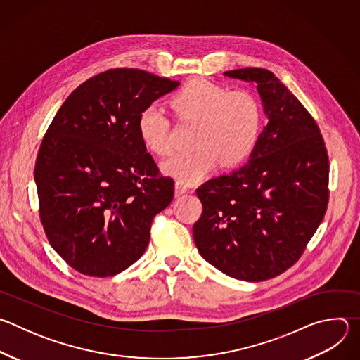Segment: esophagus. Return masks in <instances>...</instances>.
Masks as SVG:
<instances>
[{
    "label": "esophagus",
    "mask_w": 360,
    "mask_h": 360,
    "mask_svg": "<svg viewBox=\"0 0 360 360\" xmlns=\"http://www.w3.org/2000/svg\"><path fill=\"white\" fill-rule=\"evenodd\" d=\"M186 192H188V185L185 182L176 181L175 182V196H181V195H184Z\"/></svg>",
    "instance_id": "obj_1"
}]
</instances>
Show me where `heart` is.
I'll use <instances>...</instances> for the list:
<instances>
[{
    "label": "heart",
    "mask_w": 360,
    "mask_h": 360,
    "mask_svg": "<svg viewBox=\"0 0 360 360\" xmlns=\"http://www.w3.org/2000/svg\"><path fill=\"white\" fill-rule=\"evenodd\" d=\"M172 110L182 121L196 124L192 152L175 153L164 161V174L185 184H196L217 169L235 167L246 160L259 141L262 110L248 91H229L207 79H192L172 101ZM138 132L143 145L157 155L171 150L169 121L157 105L145 107L138 115Z\"/></svg>",
    "instance_id": "1"
}]
</instances>
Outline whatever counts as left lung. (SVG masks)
Returning a JSON list of instances; mask_svg holds the SVG:
<instances>
[{
    "mask_svg": "<svg viewBox=\"0 0 360 360\" xmlns=\"http://www.w3.org/2000/svg\"><path fill=\"white\" fill-rule=\"evenodd\" d=\"M225 77L256 84L268 124L245 167L196 189L202 215L193 240L225 275L261 282L289 269L321 225L329 200V160L319 127L264 68Z\"/></svg>",
    "mask_w": 360,
    "mask_h": 360,
    "instance_id": "obj_1",
    "label": "left lung"
}]
</instances>
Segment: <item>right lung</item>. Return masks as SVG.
Wrapping results in <instances>:
<instances>
[{"label":"right lung","instance_id":"1","mask_svg":"<svg viewBox=\"0 0 360 360\" xmlns=\"http://www.w3.org/2000/svg\"><path fill=\"white\" fill-rule=\"evenodd\" d=\"M178 85L142 70H108L74 89L48 127L34 169L39 218L75 271L114 276L143 255L174 179L146 152L138 115Z\"/></svg>","mask_w":360,"mask_h":360}]
</instances>
